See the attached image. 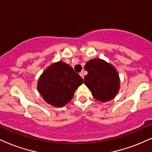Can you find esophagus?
I'll use <instances>...</instances> for the list:
<instances>
[{"instance_id":"34e87169","label":"esophagus","mask_w":152,"mask_h":152,"mask_svg":"<svg viewBox=\"0 0 152 152\" xmlns=\"http://www.w3.org/2000/svg\"><path fill=\"white\" fill-rule=\"evenodd\" d=\"M80 75L82 77V78H84V74H83V72H80Z\"/></svg>"}]
</instances>
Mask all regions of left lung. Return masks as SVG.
I'll return each mask as SVG.
<instances>
[{
    "mask_svg": "<svg viewBox=\"0 0 152 152\" xmlns=\"http://www.w3.org/2000/svg\"><path fill=\"white\" fill-rule=\"evenodd\" d=\"M85 69L88 74L84 83L94 98L102 102L115 98L121 87L118 72L113 65L104 60L94 58L87 62Z\"/></svg>",
    "mask_w": 152,
    "mask_h": 152,
    "instance_id": "left-lung-1",
    "label": "left lung"
}]
</instances>
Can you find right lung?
<instances>
[{"instance_id":"right-lung-1","label":"right lung","mask_w":152,"mask_h":152,"mask_svg":"<svg viewBox=\"0 0 152 152\" xmlns=\"http://www.w3.org/2000/svg\"><path fill=\"white\" fill-rule=\"evenodd\" d=\"M83 79L63 61L49 65L39 77L37 89L47 104L63 107L69 103Z\"/></svg>"}]
</instances>
